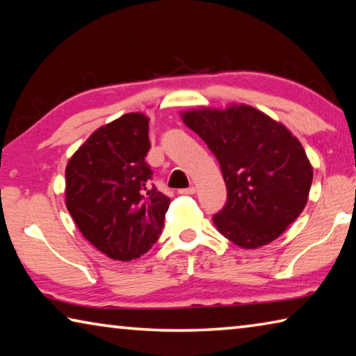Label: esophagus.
I'll return each instance as SVG.
<instances>
[{
	"label": "esophagus",
	"mask_w": 356,
	"mask_h": 356,
	"mask_svg": "<svg viewBox=\"0 0 356 356\" xmlns=\"http://www.w3.org/2000/svg\"><path fill=\"white\" fill-rule=\"evenodd\" d=\"M195 191H196L195 186H188V188L179 190V195H195Z\"/></svg>",
	"instance_id": "1"
}]
</instances>
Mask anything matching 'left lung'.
Listing matches in <instances>:
<instances>
[{
  "label": "left lung",
  "mask_w": 356,
  "mask_h": 356,
  "mask_svg": "<svg viewBox=\"0 0 356 356\" xmlns=\"http://www.w3.org/2000/svg\"><path fill=\"white\" fill-rule=\"evenodd\" d=\"M182 119L221 166L227 201L213 215L218 231L246 250L278 238L308 202L312 166L301 143L250 105L201 108Z\"/></svg>",
  "instance_id": "obj_1"
}]
</instances>
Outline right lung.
<instances>
[{
    "label": "right lung",
    "instance_id": "add662e5",
    "mask_svg": "<svg viewBox=\"0 0 356 356\" xmlns=\"http://www.w3.org/2000/svg\"><path fill=\"white\" fill-rule=\"evenodd\" d=\"M149 149V119L129 113L95 130L65 168L69 213L114 261L143 256L165 226L171 201L152 184Z\"/></svg>",
    "mask_w": 356,
    "mask_h": 356
}]
</instances>
